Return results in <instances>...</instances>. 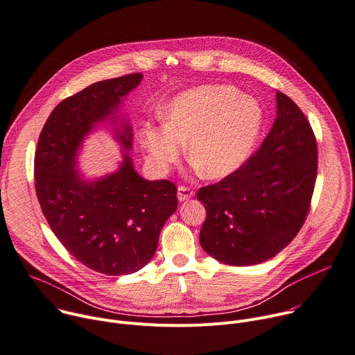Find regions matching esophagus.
Segmentation results:
<instances>
[{
  "mask_svg": "<svg viewBox=\"0 0 355 355\" xmlns=\"http://www.w3.org/2000/svg\"><path fill=\"white\" fill-rule=\"evenodd\" d=\"M194 196V190L187 187V186H179L178 189V199L179 202H184V200H189L190 198H193Z\"/></svg>",
  "mask_w": 355,
  "mask_h": 355,
  "instance_id": "esophagus-1",
  "label": "esophagus"
}]
</instances>
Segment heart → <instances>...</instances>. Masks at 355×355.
<instances>
[{
  "instance_id": "b5f03b06",
  "label": "heart",
  "mask_w": 355,
  "mask_h": 355,
  "mask_svg": "<svg viewBox=\"0 0 355 355\" xmlns=\"http://www.w3.org/2000/svg\"><path fill=\"white\" fill-rule=\"evenodd\" d=\"M162 116L165 125L148 124L139 131L150 165L168 171L189 140L190 161L207 179H223L241 169L263 125L261 104L224 85L199 86L176 96L165 105Z\"/></svg>"
}]
</instances>
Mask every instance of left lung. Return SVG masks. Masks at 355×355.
<instances>
[{
    "mask_svg": "<svg viewBox=\"0 0 355 355\" xmlns=\"http://www.w3.org/2000/svg\"><path fill=\"white\" fill-rule=\"evenodd\" d=\"M277 120L245 165L200 187L206 207L203 250L220 262L247 266L281 252L310 210L318 176V142L303 111L277 93Z\"/></svg>",
    "mask_w": 355,
    "mask_h": 355,
    "instance_id": "left-lung-1",
    "label": "left lung"
}]
</instances>
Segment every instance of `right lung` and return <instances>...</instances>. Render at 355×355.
<instances>
[{"mask_svg":"<svg viewBox=\"0 0 355 355\" xmlns=\"http://www.w3.org/2000/svg\"><path fill=\"white\" fill-rule=\"evenodd\" d=\"M141 78V73L110 78L64 98L51 112L35 152V190L49 227L78 262L110 277L144 268L178 209L176 184L142 179L127 153L118 172L92 183L74 169L83 138ZM116 138L128 150L130 125Z\"/></svg>","mask_w":355,"mask_h":355,"instance_id":"right-lung-1","label":"right lung"}]
</instances>
